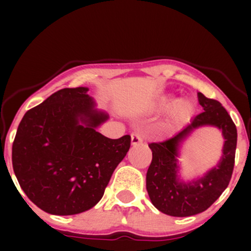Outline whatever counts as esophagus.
Instances as JSON below:
<instances>
[{
	"label": "esophagus",
	"instance_id": "esophagus-1",
	"mask_svg": "<svg viewBox=\"0 0 251 251\" xmlns=\"http://www.w3.org/2000/svg\"><path fill=\"white\" fill-rule=\"evenodd\" d=\"M143 142V137H142L141 133L138 132H133L132 135H131V143L135 146V144H140Z\"/></svg>",
	"mask_w": 251,
	"mask_h": 251
}]
</instances>
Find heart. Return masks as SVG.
I'll return each mask as SVG.
<instances>
[{
    "label": "heart",
    "mask_w": 251,
    "mask_h": 251,
    "mask_svg": "<svg viewBox=\"0 0 251 251\" xmlns=\"http://www.w3.org/2000/svg\"><path fill=\"white\" fill-rule=\"evenodd\" d=\"M174 102V97L165 96V97H161L159 100L158 107L161 108V109H166V108L171 107ZM192 111H193L192 102H189L188 100H181L174 104L173 109H171V119H173L174 123H182V121H184L191 116Z\"/></svg>",
    "instance_id": "1"
}]
</instances>
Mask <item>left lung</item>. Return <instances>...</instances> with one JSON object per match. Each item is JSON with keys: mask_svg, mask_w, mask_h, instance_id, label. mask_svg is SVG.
Wrapping results in <instances>:
<instances>
[{"mask_svg": "<svg viewBox=\"0 0 251 251\" xmlns=\"http://www.w3.org/2000/svg\"><path fill=\"white\" fill-rule=\"evenodd\" d=\"M203 113L192 119L191 124L174 137L149 143L151 163L147 171V192L151 203L170 216L186 217L203 212L219 199L231 181L237 148V127L221 103L198 92ZM212 125L223 130L225 144L219 165L204 177L193 182H181L176 177V147L196 128Z\"/></svg>", "mask_w": 251, "mask_h": 251, "instance_id": "left-lung-1", "label": "left lung"}]
</instances>
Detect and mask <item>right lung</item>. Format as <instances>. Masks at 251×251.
<instances>
[{
    "mask_svg": "<svg viewBox=\"0 0 251 251\" xmlns=\"http://www.w3.org/2000/svg\"><path fill=\"white\" fill-rule=\"evenodd\" d=\"M88 88H63L25 113L12 164L27 198L48 214L75 215L102 199L131 136L111 140L96 128L108 119Z\"/></svg>",
    "mask_w": 251,
    "mask_h": 251,
    "instance_id": "right-lung-1",
    "label": "right lung"
}]
</instances>
